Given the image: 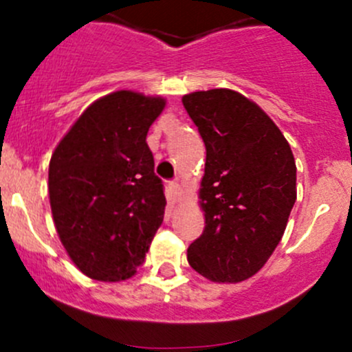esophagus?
I'll use <instances>...</instances> for the list:
<instances>
[{"instance_id":"34e87169","label":"esophagus","mask_w":352,"mask_h":352,"mask_svg":"<svg viewBox=\"0 0 352 352\" xmlns=\"http://www.w3.org/2000/svg\"><path fill=\"white\" fill-rule=\"evenodd\" d=\"M168 189H170V192H172L173 197L180 196V184L175 182V180H173V182H168Z\"/></svg>"}]
</instances>
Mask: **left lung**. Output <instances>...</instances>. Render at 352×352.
Instances as JSON below:
<instances>
[{"label":"left lung","mask_w":352,"mask_h":352,"mask_svg":"<svg viewBox=\"0 0 352 352\" xmlns=\"http://www.w3.org/2000/svg\"><path fill=\"white\" fill-rule=\"evenodd\" d=\"M182 104L206 144V226L187 261L212 283L247 281L285 235L296 201L293 151L274 120L239 91H192Z\"/></svg>","instance_id":"8db88e82"}]
</instances>
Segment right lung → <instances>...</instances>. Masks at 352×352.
Listing matches in <instances>:
<instances>
[{"instance_id":"1","label":"right lung","mask_w":352,"mask_h":352,"mask_svg":"<svg viewBox=\"0 0 352 352\" xmlns=\"http://www.w3.org/2000/svg\"><path fill=\"white\" fill-rule=\"evenodd\" d=\"M163 97L119 90L71 126L49 163V201L59 240L85 276L133 278L165 214L163 184L146 134Z\"/></svg>"}]
</instances>
